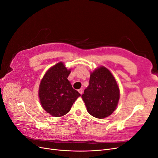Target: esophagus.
<instances>
[{"instance_id":"obj_1","label":"esophagus","mask_w":158,"mask_h":158,"mask_svg":"<svg viewBox=\"0 0 158 158\" xmlns=\"http://www.w3.org/2000/svg\"><path fill=\"white\" fill-rule=\"evenodd\" d=\"M78 91V92H79L80 94H82V93H83V89H82V88L79 89Z\"/></svg>"}]
</instances>
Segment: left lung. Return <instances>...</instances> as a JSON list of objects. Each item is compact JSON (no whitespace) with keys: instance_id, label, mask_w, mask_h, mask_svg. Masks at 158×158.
<instances>
[{"instance_id":"obj_1","label":"left lung","mask_w":158,"mask_h":158,"mask_svg":"<svg viewBox=\"0 0 158 158\" xmlns=\"http://www.w3.org/2000/svg\"><path fill=\"white\" fill-rule=\"evenodd\" d=\"M82 98L91 115L104 118L115 111L120 98L117 81L110 70L100 66L90 73L89 84Z\"/></svg>"}]
</instances>
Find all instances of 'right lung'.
<instances>
[{
  "label": "right lung",
  "instance_id": "1",
  "mask_svg": "<svg viewBox=\"0 0 158 158\" xmlns=\"http://www.w3.org/2000/svg\"><path fill=\"white\" fill-rule=\"evenodd\" d=\"M71 69L59 62L49 68L41 79L38 91L40 103L51 115L59 117L68 113L80 94L67 79Z\"/></svg>",
  "mask_w": 158,
  "mask_h": 158
}]
</instances>
